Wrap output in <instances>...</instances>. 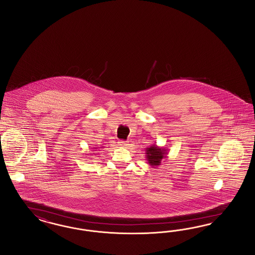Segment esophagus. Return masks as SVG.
<instances>
[{"label":"esophagus","mask_w":255,"mask_h":255,"mask_svg":"<svg viewBox=\"0 0 255 255\" xmlns=\"http://www.w3.org/2000/svg\"><path fill=\"white\" fill-rule=\"evenodd\" d=\"M118 143H119V145L122 146V147H127V146L128 145V141H118Z\"/></svg>","instance_id":"34e87169"}]
</instances>
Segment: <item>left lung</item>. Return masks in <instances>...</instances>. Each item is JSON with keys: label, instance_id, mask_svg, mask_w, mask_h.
<instances>
[{"label": "left lung", "instance_id": "8db88e82", "mask_svg": "<svg viewBox=\"0 0 255 255\" xmlns=\"http://www.w3.org/2000/svg\"><path fill=\"white\" fill-rule=\"evenodd\" d=\"M145 156L148 163L152 167L156 168L159 166L162 159H165L167 157L168 150L164 147H160L157 144H152L149 147H146L145 149Z\"/></svg>", "mask_w": 255, "mask_h": 255}]
</instances>
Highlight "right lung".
I'll list each match as a JSON object with an SVG mask.
<instances>
[{
	"instance_id": "obj_1",
	"label": "right lung",
	"mask_w": 255,
	"mask_h": 255,
	"mask_svg": "<svg viewBox=\"0 0 255 255\" xmlns=\"http://www.w3.org/2000/svg\"><path fill=\"white\" fill-rule=\"evenodd\" d=\"M95 149H97V148H96V147H95Z\"/></svg>"
}]
</instances>
